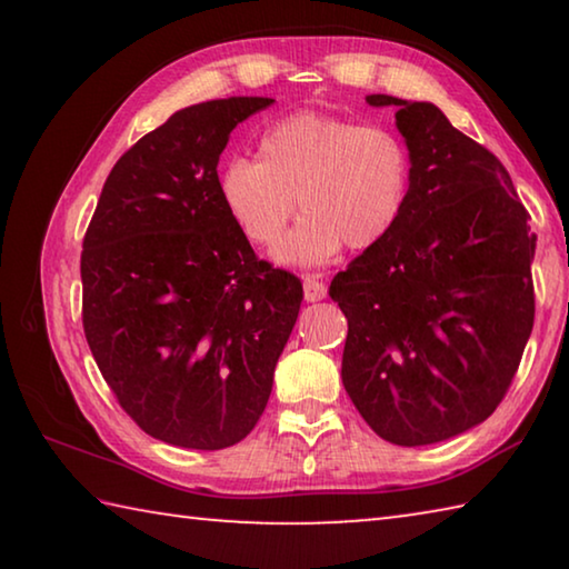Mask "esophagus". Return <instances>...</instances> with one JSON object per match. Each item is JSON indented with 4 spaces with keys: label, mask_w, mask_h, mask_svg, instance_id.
I'll return each instance as SVG.
<instances>
[{
    "label": "esophagus",
    "mask_w": 569,
    "mask_h": 569,
    "mask_svg": "<svg viewBox=\"0 0 569 569\" xmlns=\"http://www.w3.org/2000/svg\"><path fill=\"white\" fill-rule=\"evenodd\" d=\"M303 298H306L308 303L323 301V298H326V283L321 281V276H316V273H306L303 276Z\"/></svg>",
    "instance_id": "1"
}]
</instances>
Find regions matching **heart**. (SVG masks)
Returning <instances> with one entry per match:
<instances>
[{"instance_id":"1","label":"heart","mask_w":569,"mask_h":569,"mask_svg":"<svg viewBox=\"0 0 569 569\" xmlns=\"http://www.w3.org/2000/svg\"><path fill=\"white\" fill-rule=\"evenodd\" d=\"M413 162L401 134L323 112H293L258 140V160L218 170L216 190L248 243H277L295 212L305 218L278 248L283 266H321L343 246H379L409 203Z\"/></svg>"}]
</instances>
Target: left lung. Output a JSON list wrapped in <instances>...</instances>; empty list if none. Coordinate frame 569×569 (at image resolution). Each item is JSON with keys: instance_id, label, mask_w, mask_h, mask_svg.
Wrapping results in <instances>:
<instances>
[{"instance_id": "obj_1", "label": "left lung", "mask_w": 569, "mask_h": 569, "mask_svg": "<svg viewBox=\"0 0 569 569\" xmlns=\"http://www.w3.org/2000/svg\"><path fill=\"white\" fill-rule=\"evenodd\" d=\"M366 102L397 108L413 176L397 228L331 281L349 321L341 379L381 439L437 445L485 421L515 379L537 236L502 162L437 104Z\"/></svg>"}]
</instances>
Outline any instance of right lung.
<instances>
[{
  "mask_svg": "<svg viewBox=\"0 0 569 569\" xmlns=\"http://www.w3.org/2000/svg\"><path fill=\"white\" fill-rule=\"evenodd\" d=\"M276 102L226 98L170 114L114 162L82 243V323L120 407L182 449H226L271 397L303 288L258 261L218 200L238 122Z\"/></svg>",
  "mask_w": 569,
  "mask_h": 569,
  "instance_id": "1",
  "label": "right lung"
}]
</instances>
